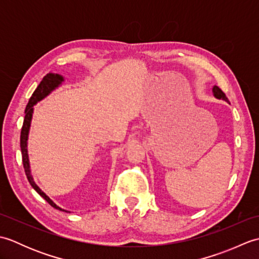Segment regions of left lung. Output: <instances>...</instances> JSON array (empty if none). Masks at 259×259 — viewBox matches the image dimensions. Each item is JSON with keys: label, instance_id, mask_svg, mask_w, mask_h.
<instances>
[{"label": "left lung", "instance_id": "8db88e82", "mask_svg": "<svg viewBox=\"0 0 259 259\" xmlns=\"http://www.w3.org/2000/svg\"><path fill=\"white\" fill-rule=\"evenodd\" d=\"M212 93H213L214 98L222 99V100H225V101L228 102V99H227L226 95H225V93L222 91L221 88H218L217 85H213V88H212Z\"/></svg>", "mask_w": 259, "mask_h": 259}]
</instances>
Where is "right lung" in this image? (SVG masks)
Wrapping results in <instances>:
<instances>
[{"instance_id":"add662e5","label":"right lung","mask_w":259,"mask_h":259,"mask_svg":"<svg viewBox=\"0 0 259 259\" xmlns=\"http://www.w3.org/2000/svg\"><path fill=\"white\" fill-rule=\"evenodd\" d=\"M64 81V78L61 74H58V73H48L45 78L42 79V81L40 82V84L37 85V88L35 89V91L33 92L32 97L30 98L29 103H27V106L25 108V117H24V121H23V125H22V130H21V139H20V146H21V152H22V161H23V167H24V171L26 175V178L29 180L30 185L33 187V189H34L38 195H40L42 198H45V199L50 203V205L56 208L59 209V210L61 211H67L64 210V209L60 208L59 206H57L56 203H54L49 196H47L45 192H43L40 187H38L35 181L33 180V177L31 175V169H30V161H29V155H27V138H29V131H30V126H31V121H32V115H33V110H34L35 104L41 101L42 99H45L46 97H48L50 93L56 90L58 87H60L62 84V82ZM69 212V211H67Z\"/></svg>"}]
</instances>
